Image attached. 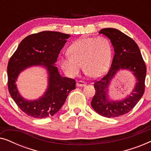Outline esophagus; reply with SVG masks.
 I'll list each match as a JSON object with an SVG mask.
<instances>
[{"mask_svg":"<svg viewBox=\"0 0 151 151\" xmlns=\"http://www.w3.org/2000/svg\"><path fill=\"white\" fill-rule=\"evenodd\" d=\"M76 85L77 86H80V87H82V86H86V82H84V81H78L77 83H76Z\"/></svg>","mask_w":151,"mask_h":151,"instance_id":"obj_1","label":"esophagus"}]
</instances>
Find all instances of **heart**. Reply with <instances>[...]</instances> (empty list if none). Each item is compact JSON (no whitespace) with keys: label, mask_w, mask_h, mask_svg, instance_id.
Returning a JSON list of instances; mask_svg holds the SVG:
<instances>
[{"label":"heart","mask_w":151,"mask_h":151,"mask_svg":"<svg viewBox=\"0 0 151 151\" xmlns=\"http://www.w3.org/2000/svg\"><path fill=\"white\" fill-rule=\"evenodd\" d=\"M69 55L61 58V69L69 77L77 76L82 68L88 76L98 78L108 71L112 55V45L105 36L81 38L68 49Z\"/></svg>","instance_id":"obj_1"}]
</instances>
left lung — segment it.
Wrapping results in <instances>:
<instances>
[{"instance_id": "obj_1", "label": "left lung", "mask_w": 151, "mask_h": 151, "mask_svg": "<svg viewBox=\"0 0 151 151\" xmlns=\"http://www.w3.org/2000/svg\"><path fill=\"white\" fill-rule=\"evenodd\" d=\"M110 39L114 49V57L108 73L100 80L96 81V93L91 104L98 114L106 117H115L129 113L143 96L145 90L146 67L137 45L131 38L113 28L100 31ZM120 69L131 71L137 82L131 95L122 101H110L108 87L110 80Z\"/></svg>"}]
</instances>
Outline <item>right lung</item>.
<instances>
[{"label":"right lung","mask_w":151,"mask_h":151,"mask_svg":"<svg viewBox=\"0 0 151 151\" xmlns=\"http://www.w3.org/2000/svg\"><path fill=\"white\" fill-rule=\"evenodd\" d=\"M70 35L58 32H39L27 36L10 58L7 65L8 90L18 106L29 116L45 118L59 111L71 91L76 88V80L62 77L56 63L60 50ZM33 65H42L49 74L48 86L38 100L27 101L20 96L15 82L20 72Z\"/></svg>","instance_id":"1"}]
</instances>
